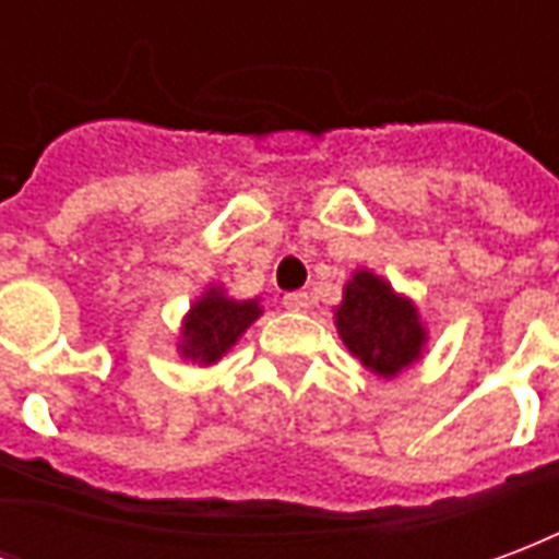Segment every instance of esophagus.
<instances>
[{
	"instance_id": "esophagus-1",
	"label": "esophagus",
	"mask_w": 559,
	"mask_h": 559,
	"mask_svg": "<svg viewBox=\"0 0 559 559\" xmlns=\"http://www.w3.org/2000/svg\"><path fill=\"white\" fill-rule=\"evenodd\" d=\"M285 309H292V312H307L309 309V295L307 292H288L283 297Z\"/></svg>"
}]
</instances>
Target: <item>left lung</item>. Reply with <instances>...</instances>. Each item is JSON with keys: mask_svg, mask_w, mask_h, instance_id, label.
I'll return each mask as SVG.
<instances>
[{"mask_svg": "<svg viewBox=\"0 0 559 559\" xmlns=\"http://www.w3.org/2000/svg\"><path fill=\"white\" fill-rule=\"evenodd\" d=\"M333 324L345 348L381 381L399 378L429 348L417 304L369 267H357L345 283Z\"/></svg>", "mask_w": 559, "mask_h": 559, "instance_id": "obj_1", "label": "left lung"}]
</instances>
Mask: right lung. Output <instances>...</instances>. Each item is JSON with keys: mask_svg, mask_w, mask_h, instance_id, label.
I'll return each mask as SVG.
<instances>
[{"mask_svg": "<svg viewBox=\"0 0 559 559\" xmlns=\"http://www.w3.org/2000/svg\"><path fill=\"white\" fill-rule=\"evenodd\" d=\"M262 312V297L235 300L226 285L211 283L181 319L178 354L199 366L219 364Z\"/></svg>", "mask_w": 559, "mask_h": 559, "instance_id": "right-lung-1", "label": "right lung"}]
</instances>
